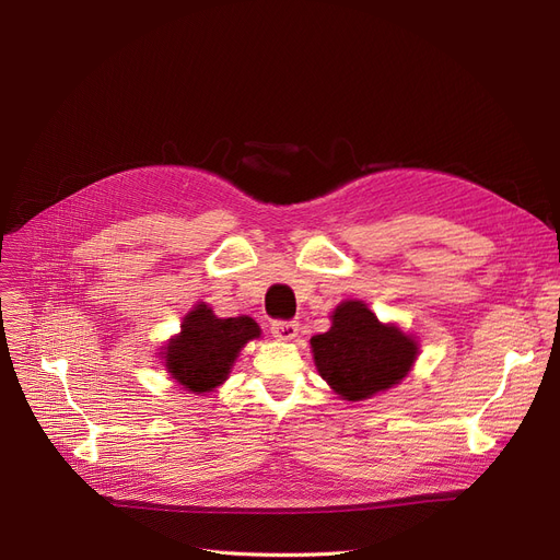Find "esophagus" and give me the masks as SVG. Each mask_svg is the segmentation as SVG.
Segmentation results:
<instances>
[{
	"mask_svg": "<svg viewBox=\"0 0 560 560\" xmlns=\"http://www.w3.org/2000/svg\"><path fill=\"white\" fill-rule=\"evenodd\" d=\"M270 331H272V336H275L277 340H292V338H298V334H300V325H298V322L277 319V322H272Z\"/></svg>",
	"mask_w": 560,
	"mask_h": 560,
	"instance_id": "34e87169",
	"label": "esophagus"
}]
</instances>
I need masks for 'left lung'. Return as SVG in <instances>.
<instances>
[{
    "label": "left lung",
    "mask_w": 560,
    "mask_h": 560,
    "mask_svg": "<svg viewBox=\"0 0 560 560\" xmlns=\"http://www.w3.org/2000/svg\"><path fill=\"white\" fill-rule=\"evenodd\" d=\"M319 376L347 401L388 390L410 372L418 342L395 325H384L363 302H342L331 329L311 338Z\"/></svg>",
    "instance_id": "1"
}]
</instances>
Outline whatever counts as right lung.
Listing matches in <instances>:
<instances>
[{
	"mask_svg": "<svg viewBox=\"0 0 560 560\" xmlns=\"http://www.w3.org/2000/svg\"><path fill=\"white\" fill-rule=\"evenodd\" d=\"M260 336L247 315L218 317L206 304H197L182 325V334L165 347V368L176 384L190 393H209L226 381L241 349Z\"/></svg>",
	"mask_w": 560,
	"mask_h": 560,
	"instance_id": "obj_1",
	"label": "right lung"
}]
</instances>
